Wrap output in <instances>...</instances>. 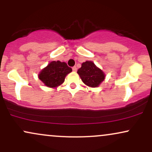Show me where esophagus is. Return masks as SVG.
<instances>
[{"instance_id":"esophagus-1","label":"esophagus","mask_w":152,"mask_h":152,"mask_svg":"<svg viewBox=\"0 0 152 152\" xmlns=\"http://www.w3.org/2000/svg\"><path fill=\"white\" fill-rule=\"evenodd\" d=\"M73 69V71H76V70H77V69H76V66H74V67L72 68Z\"/></svg>"}]
</instances>
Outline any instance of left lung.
Listing matches in <instances>:
<instances>
[{
    "label": "left lung",
    "instance_id": "left-lung-1",
    "mask_svg": "<svg viewBox=\"0 0 152 152\" xmlns=\"http://www.w3.org/2000/svg\"><path fill=\"white\" fill-rule=\"evenodd\" d=\"M77 73L85 84L93 88L99 86L105 78V74L102 70L90 61L83 62Z\"/></svg>",
    "mask_w": 152,
    "mask_h": 152
}]
</instances>
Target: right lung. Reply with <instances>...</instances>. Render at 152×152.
<instances>
[{"mask_svg": "<svg viewBox=\"0 0 152 152\" xmlns=\"http://www.w3.org/2000/svg\"><path fill=\"white\" fill-rule=\"evenodd\" d=\"M71 71L65 62L53 61L40 72L38 78L46 86L55 88L64 83L66 75Z\"/></svg>", "mask_w": 152, "mask_h": 152, "instance_id": "right-lung-1", "label": "right lung"}]
</instances>
